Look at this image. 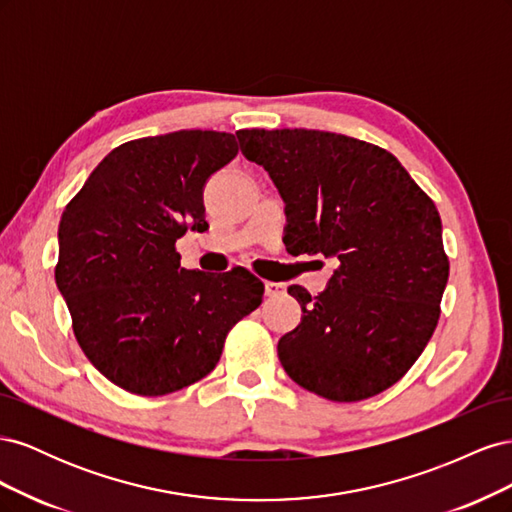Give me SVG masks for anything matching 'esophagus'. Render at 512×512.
I'll use <instances>...</instances> for the list:
<instances>
[{"label": "esophagus", "mask_w": 512, "mask_h": 512, "mask_svg": "<svg viewBox=\"0 0 512 512\" xmlns=\"http://www.w3.org/2000/svg\"><path fill=\"white\" fill-rule=\"evenodd\" d=\"M265 294H267V297H280V294H284V284L265 282Z\"/></svg>", "instance_id": "esophagus-1"}]
</instances>
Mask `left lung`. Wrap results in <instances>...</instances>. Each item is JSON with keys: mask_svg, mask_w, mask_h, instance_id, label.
<instances>
[{"mask_svg": "<svg viewBox=\"0 0 512 512\" xmlns=\"http://www.w3.org/2000/svg\"><path fill=\"white\" fill-rule=\"evenodd\" d=\"M286 203L294 256H335L329 288L288 292L303 318L277 344L286 374L331 401L389 389L438 327L448 256L433 200L386 149L320 130H239Z\"/></svg>", "mask_w": 512, "mask_h": 512, "instance_id": "obj_1", "label": "left lung"}]
</instances>
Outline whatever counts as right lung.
<instances>
[{
    "instance_id": "obj_1",
    "label": "right lung",
    "mask_w": 512,
    "mask_h": 512,
    "mask_svg": "<svg viewBox=\"0 0 512 512\" xmlns=\"http://www.w3.org/2000/svg\"><path fill=\"white\" fill-rule=\"evenodd\" d=\"M235 134L179 130L115 147L59 222L55 282L76 342L119 389L158 397L218 365L228 331L262 303L243 267H181L177 239L205 232L203 188L237 156Z\"/></svg>"
}]
</instances>
